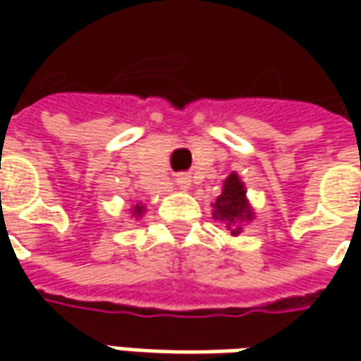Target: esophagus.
<instances>
[{
	"instance_id": "34e87169",
	"label": "esophagus",
	"mask_w": 361,
	"mask_h": 361,
	"mask_svg": "<svg viewBox=\"0 0 361 361\" xmlns=\"http://www.w3.org/2000/svg\"><path fill=\"white\" fill-rule=\"evenodd\" d=\"M178 185H180V187H187L188 185L187 176H178Z\"/></svg>"
}]
</instances>
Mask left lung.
<instances>
[{
	"label": "left lung",
	"instance_id": "obj_1",
	"mask_svg": "<svg viewBox=\"0 0 361 361\" xmlns=\"http://www.w3.org/2000/svg\"><path fill=\"white\" fill-rule=\"evenodd\" d=\"M215 216L227 223V229L231 231V235H239L241 233V227H239L241 221L251 219V211H249L247 201H245V187L235 173L225 180L223 192L216 199Z\"/></svg>",
	"mask_w": 361,
	"mask_h": 361
}]
</instances>
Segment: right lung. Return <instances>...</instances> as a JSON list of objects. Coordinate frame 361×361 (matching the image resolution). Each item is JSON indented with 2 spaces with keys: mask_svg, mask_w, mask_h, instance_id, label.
Segmentation results:
<instances>
[{
  "mask_svg": "<svg viewBox=\"0 0 361 361\" xmlns=\"http://www.w3.org/2000/svg\"><path fill=\"white\" fill-rule=\"evenodd\" d=\"M140 213H142V207H136L134 209V215H140Z\"/></svg>",
  "mask_w": 361,
  "mask_h": 361,
  "instance_id": "add662e5",
  "label": "right lung"
}]
</instances>
